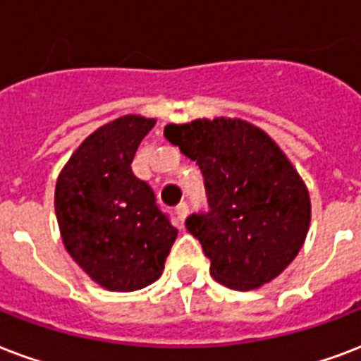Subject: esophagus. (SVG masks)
<instances>
[{
  "instance_id": "obj_1",
  "label": "esophagus",
  "mask_w": 361,
  "mask_h": 361,
  "mask_svg": "<svg viewBox=\"0 0 361 361\" xmlns=\"http://www.w3.org/2000/svg\"><path fill=\"white\" fill-rule=\"evenodd\" d=\"M187 214H189V206H187V202H180V204L176 206V216H178V219H180V221H183V219H185Z\"/></svg>"
}]
</instances>
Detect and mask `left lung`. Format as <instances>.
I'll return each instance as SVG.
<instances>
[{
	"label": "left lung",
	"mask_w": 361,
	"mask_h": 361,
	"mask_svg": "<svg viewBox=\"0 0 361 361\" xmlns=\"http://www.w3.org/2000/svg\"><path fill=\"white\" fill-rule=\"evenodd\" d=\"M170 144L199 164L210 210L187 231L202 244L212 276L255 290L295 259L310 225L307 185L267 132L242 119L166 125Z\"/></svg>",
	"instance_id": "obj_1"
}]
</instances>
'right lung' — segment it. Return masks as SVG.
<instances>
[{"label": "right lung", "instance_id": "add662e5", "mask_svg": "<svg viewBox=\"0 0 361 361\" xmlns=\"http://www.w3.org/2000/svg\"><path fill=\"white\" fill-rule=\"evenodd\" d=\"M153 126L155 119L142 115L100 126L73 151L56 180L54 212L66 250L109 291L153 284L178 236L153 189L130 169Z\"/></svg>", "mask_w": 361, "mask_h": 361}]
</instances>
